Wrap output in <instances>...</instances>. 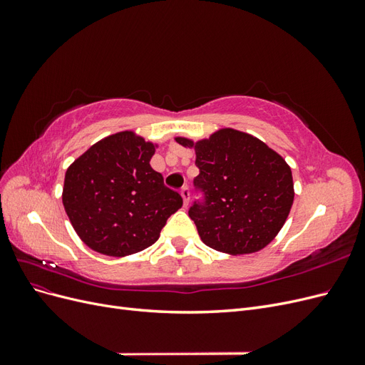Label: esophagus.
Returning a JSON list of instances; mask_svg holds the SVG:
<instances>
[{
    "mask_svg": "<svg viewBox=\"0 0 365 365\" xmlns=\"http://www.w3.org/2000/svg\"><path fill=\"white\" fill-rule=\"evenodd\" d=\"M181 196H182V201H184V207L189 205V201H190L189 187H182V189H181Z\"/></svg>",
    "mask_w": 365,
    "mask_h": 365,
    "instance_id": "1",
    "label": "esophagus"
}]
</instances>
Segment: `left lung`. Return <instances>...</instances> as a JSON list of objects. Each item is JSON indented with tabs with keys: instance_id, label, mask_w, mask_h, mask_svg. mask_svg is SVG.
<instances>
[{
	"instance_id": "obj_1",
	"label": "left lung",
	"mask_w": 365,
	"mask_h": 365,
	"mask_svg": "<svg viewBox=\"0 0 365 365\" xmlns=\"http://www.w3.org/2000/svg\"><path fill=\"white\" fill-rule=\"evenodd\" d=\"M175 140L196 155L195 184L207 202L195 204L189 216L204 244L228 256L268 247L288 219L295 195L291 168L280 153L233 128L197 141Z\"/></svg>"
}]
</instances>
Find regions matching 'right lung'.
I'll list each match as a JSON object with an SVG mask.
<instances>
[{"label":"right lung","instance_id":"add662e5","mask_svg":"<svg viewBox=\"0 0 365 365\" xmlns=\"http://www.w3.org/2000/svg\"><path fill=\"white\" fill-rule=\"evenodd\" d=\"M157 143L135 130L108 135L65 172L62 204L83 244L109 257H126L155 244L182 197L150 168Z\"/></svg>","mask_w":365,"mask_h":365}]
</instances>
